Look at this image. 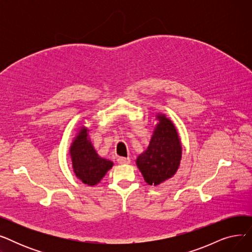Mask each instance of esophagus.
<instances>
[{
    "label": "esophagus",
    "mask_w": 252,
    "mask_h": 252,
    "mask_svg": "<svg viewBox=\"0 0 252 252\" xmlns=\"http://www.w3.org/2000/svg\"><path fill=\"white\" fill-rule=\"evenodd\" d=\"M117 162L121 163V164H127V163L130 162V158H128V157H118Z\"/></svg>",
    "instance_id": "obj_1"
}]
</instances>
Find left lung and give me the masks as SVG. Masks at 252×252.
Segmentation results:
<instances>
[{"instance_id": "left-lung-1", "label": "left lung", "mask_w": 252, "mask_h": 252, "mask_svg": "<svg viewBox=\"0 0 252 252\" xmlns=\"http://www.w3.org/2000/svg\"><path fill=\"white\" fill-rule=\"evenodd\" d=\"M148 149L137 158V165L149 185H159L173 177L180 165L182 147L177 130L164 115L158 116Z\"/></svg>"}]
</instances>
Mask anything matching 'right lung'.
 I'll use <instances>...</instances> for the list:
<instances>
[{
  "mask_svg": "<svg viewBox=\"0 0 252 252\" xmlns=\"http://www.w3.org/2000/svg\"><path fill=\"white\" fill-rule=\"evenodd\" d=\"M87 128H82L70 148L72 166L76 177L83 183L94 186L112 167L110 160L100 158L88 140Z\"/></svg>",
  "mask_w": 252,
  "mask_h": 252,
  "instance_id": "obj_1",
  "label": "right lung"
}]
</instances>
